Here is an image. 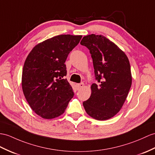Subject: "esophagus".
Returning <instances> with one entry per match:
<instances>
[{"mask_svg":"<svg viewBox=\"0 0 155 155\" xmlns=\"http://www.w3.org/2000/svg\"><path fill=\"white\" fill-rule=\"evenodd\" d=\"M76 87H77L78 90H79V89H80L84 87V83H81V84H77V85H76Z\"/></svg>","mask_w":155,"mask_h":155,"instance_id":"obj_1","label":"esophagus"}]
</instances>
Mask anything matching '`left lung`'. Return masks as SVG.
Masks as SVG:
<instances>
[{
	"label": "left lung",
	"mask_w": 155,
	"mask_h": 155,
	"mask_svg": "<svg viewBox=\"0 0 155 155\" xmlns=\"http://www.w3.org/2000/svg\"><path fill=\"white\" fill-rule=\"evenodd\" d=\"M80 44L89 50L95 80L99 84L91 85V95L83 105L92 118L110 119L122 108L131 87L129 60L121 49L103 35L85 36Z\"/></svg>",
	"instance_id": "1"
}]
</instances>
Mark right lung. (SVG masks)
I'll list each match as a JSON object with an SVG mask.
<instances>
[{"label": "right lung", "mask_w": 155, "mask_h": 155, "mask_svg": "<svg viewBox=\"0 0 155 155\" xmlns=\"http://www.w3.org/2000/svg\"><path fill=\"white\" fill-rule=\"evenodd\" d=\"M81 35H60L37 44L29 52L22 71L21 85L32 110L45 119L64 112L74 95L66 79L65 62Z\"/></svg>", "instance_id": "right-lung-1"}]
</instances>
